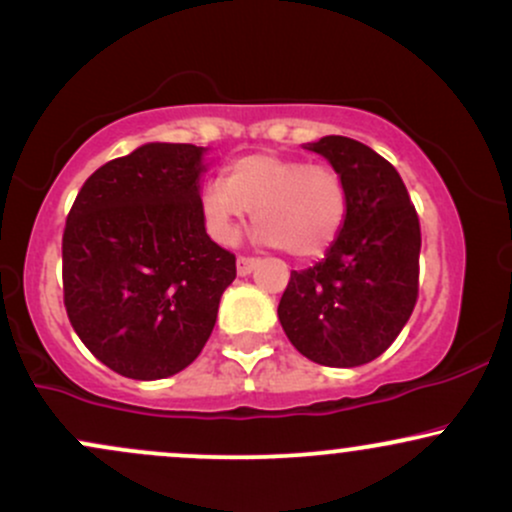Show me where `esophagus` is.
<instances>
[{
    "label": "esophagus",
    "instance_id": "34e87169",
    "mask_svg": "<svg viewBox=\"0 0 512 512\" xmlns=\"http://www.w3.org/2000/svg\"><path fill=\"white\" fill-rule=\"evenodd\" d=\"M257 262H260L257 257H238V274L248 276L257 267Z\"/></svg>",
    "mask_w": 512,
    "mask_h": 512
}]
</instances>
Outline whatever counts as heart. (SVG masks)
I'll use <instances>...</instances> for the list:
<instances>
[{"instance_id": "b5f03b06", "label": "heart", "mask_w": 512, "mask_h": 512, "mask_svg": "<svg viewBox=\"0 0 512 512\" xmlns=\"http://www.w3.org/2000/svg\"><path fill=\"white\" fill-rule=\"evenodd\" d=\"M209 236L233 245L248 211H255L264 245L286 248L298 260H315L332 248L346 219L344 182L327 166L301 158L252 154L207 182L199 195Z\"/></svg>"}]
</instances>
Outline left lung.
Listing matches in <instances>:
<instances>
[{
	"mask_svg": "<svg viewBox=\"0 0 512 512\" xmlns=\"http://www.w3.org/2000/svg\"><path fill=\"white\" fill-rule=\"evenodd\" d=\"M305 149L342 178L346 219L325 260L291 272L276 313L305 358L363 366L395 342L416 305L419 216L395 166L370 146L330 134Z\"/></svg>",
	"mask_w": 512,
	"mask_h": 512,
	"instance_id": "left-lung-1",
	"label": "left lung"
}]
</instances>
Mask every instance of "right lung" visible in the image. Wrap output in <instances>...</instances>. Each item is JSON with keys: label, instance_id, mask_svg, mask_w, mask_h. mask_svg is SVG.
Instances as JSON below:
<instances>
[{"label": "right lung", "instance_id": "add662e5", "mask_svg": "<svg viewBox=\"0 0 512 512\" xmlns=\"http://www.w3.org/2000/svg\"><path fill=\"white\" fill-rule=\"evenodd\" d=\"M207 146L149 142L91 175L62 238L69 322L98 361L161 380L199 356L236 255L207 236Z\"/></svg>", "mask_w": 512, "mask_h": 512}]
</instances>
